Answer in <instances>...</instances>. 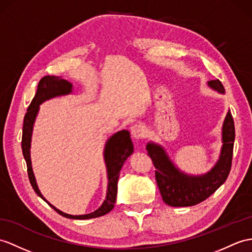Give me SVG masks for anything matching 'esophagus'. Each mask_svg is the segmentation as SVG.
Masks as SVG:
<instances>
[{"mask_svg": "<svg viewBox=\"0 0 252 252\" xmlns=\"http://www.w3.org/2000/svg\"><path fill=\"white\" fill-rule=\"evenodd\" d=\"M130 131H131L132 138L136 139V140L143 139V138L145 137V129H144V127H143L142 125H140V124L133 125V126L131 127Z\"/></svg>", "mask_w": 252, "mask_h": 252, "instance_id": "obj_1", "label": "esophagus"}]
</instances>
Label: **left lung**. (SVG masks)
<instances>
[{
	"label": "left lung",
	"mask_w": 252,
	"mask_h": 252,
	"mask_svg": "<svg viewBox=\"0 0 252 252\" xmlns=\"http://www.w3.org/2000/svg\"><path fill=\"white\" fill-rule=\"evenodd\" d=\"M207 85L220 94L224 88L219 80H211ZM235 128L230 110H228L221 128V150L217 162L204 174L191 175L183 172L171 160L163 146L153 142L146 144L147 154L156 168V182L165 204L174 207L192 206L206 200L228 179L231 170Z\"/></svg>",
	"instance_id": "8db88e82"
}]
</instances>
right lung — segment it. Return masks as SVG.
Instances as JSON below:
<instances>
[{
  "mask_svg": "<svg viewBox=\"0 0 252 252\" xmlns=\"http://www.w3.org/2000/svg\"><path fill=\"white\" fill-rule=\"evenodd\" d=\"M72 84L62 77L46 76L40 80L36 94L28 108L26 116H24L21 146L23 157L27 162L28 174L31 185H32L34 191L37 193L38 197L47 202L54 211H57V213L62 215L63 217L84 220L103 216V215H106L113 210L116 201V193H118V181L120 176V171L123 164L126 161V159L133 153V144L129 131L125 129L115 132L107 140L105 149H103V160H105L106 163L108 177L107 194L105 201L102 202V204L96 211L85 215H69L60 211L59 208L53 206L50 202L47 201V199L41 194L37 183H36L32 168V160H31V142H32L33 128L36 118H37V114L39 112V106L41 103L55 97L70 95L72 93Z\"/></svg>",
  "mask_w": 252,
  "mask_h": 252,
  "instance_id": "1",
  "label": "right lung"
}]
</instances>
